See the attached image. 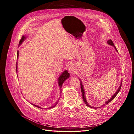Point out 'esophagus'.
I'll return each mask as SVG.
<instances>
[{
	"label": "esophagus",
	"mask_w": 134,
	"mask_h": 134,
	"mask_svg": "<svg viewBox=\"0 0 134 134\" xmlns=\"http://www.w3.org/2000/svg\"><path fill=\"white\" fill-rule=\"evenodd\" d=\"M69 71L70 73H74V72L75 71V66H74V65L72 64V65H70V66H69Z\"/></svg>",
	"instance_id": "obj_1"
}]
</instances>
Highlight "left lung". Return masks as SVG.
Instances as JSON below:
<instances>
[{"label":"left lung","instance_id":"8db88e82","mask_svg":"<svg viewBox=\"0 0 134 134\" xmlns=\"http://www.w3.org/2000/svg\"><path fill=\"white\" fill-rule=\"evenodd\" d=\"M108 43L109 44V45H111V46H112L113 47H114L115 50L118 52L117 51V49H116V48L115 47V46H114V44L113 43V42H112V41L111 40H109L108 41ZM80 88H81V93H82V99H83V100L84 102V103H85L86 106H87L89 108H93V109H96V108H94V107H91V105H89V104L87 103L86 99V97H85V90H84V87H83V85H82V81H81V80H80ZM122 81H121V83H120V86H119V87H118V90H117L116 92H115V93L112 96V97L110 98V99H109L108 100L106 101L104 104V105H107L109 103H110L111 100H112V99H114V98H115V97L117 95V94L118 93V92H119V91H120L121 90V86H122Z\"/></svg>","mask_w":134,"mask_h":134}]
</instances>
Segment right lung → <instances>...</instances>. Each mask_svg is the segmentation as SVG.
Here are the masks:
<instances>
[{"mask_svg":"<svg viewBox=\"0 0 134 134\" xmlns=\"http://www.w3.org/2000/svg\"><path fill=\"white\" fill-rule=\"evenodd\" d=\"M25 39H26V37H25V36H23L22 37V38L20 39V41H19V42L18 46H20V44L22 43V42H23V41H24ZM18 55H19V53H18V51H17V60H18ZM17 67H18V66H17V63H16V72H17ZM69 76H70V74H69V73L68 72V71H67V70H66V71H65L64 72H63L60 75V76H59V78H58V83H59V86L60 87V88H61V87H62V83L65 82V81L66 79H67L68 78H69ZM58 102L56 103L54 105V106H52V107L49 108V109L53 108H54V107H55L56 105L58 104ZM31 104L33 105L34 106L36 107H37V108H40V109H42V108L39 107L38 105H35V104H32V103H31Z\"/></svg>","mask_w":134,"mask_h":134,"instance_id":"right-lung-1","label":"right lung"}]
</instances>
